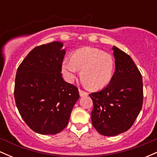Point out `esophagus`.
I'll return each instance as SVG.
<instances>
[{
    "label": "esophagus",
    "instance_id": "esophagus-1",
    "mask_svg": "<svg viewBox=\"0 0 157 157\" xmlns=\"http://www.w3.org/2000/svg\"><path fill=\"white\" fill-rule=\"evenodd\" d=\"M79 92H80V97H86L89 94H88L86 91H82V89H79Z\"/></svg>",
    "mask_w": 157,
    "mask_h": 157
}]
</instances>
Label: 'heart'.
<instances>
[{"mask_svg": "<svg viewBox=\"0 0 157 157\" xmlns=\"http://www.w3.org/2000/svg\"><path fill=\"white\" fill-rule=\"evenodd\" d=\"M63 73L68 81L76 78L78 69L86 86L92 89H101L111 82L114 69V61L111 55L97 48H80L65 59L62 65Z\"/></svg>", "mask_w": 157, "mask_h": 157, "instance_id": "1", "label": "heart"}]
</instances>
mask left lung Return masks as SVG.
<instances>
[{
    "label": "left lung",
    "mask_w": 157,
    "mask_h": 157,
    "mask_svg": "<svg viewBox=\"0 0 157 157\" xmlns=\"http://www.w3.org/2000/svg\"><path fill=\"white\" fill-rule=\"evenodd\" d=\"M115 72L107 86L89 94L94 128L112 136L128 131L134 123L143 102V83L140 70L128 55L113 46Z\"/></svg>",
    "instance_id": "1"
}]
</instances>
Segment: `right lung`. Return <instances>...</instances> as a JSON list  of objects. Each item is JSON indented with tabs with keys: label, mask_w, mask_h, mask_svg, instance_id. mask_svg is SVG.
Here are the masks:
<instances>
[{
	"label": "right lung",
	"mask_w": 157,
	"mask_h": 157,
	"mask_svg": "<svg viewBox=\"0 0 157 157\" xmlns=\"http://www.w3.org/2000/svg\"><path fill=\"white\" fill-rule=\"evenodd\" d=\"M63 44L52 42L36 46L17 70L15 103L26 125L40 134H56L68 123L80 97L77 87L63 80Z\"/></svg>",
	"instance_id": "right-lung-1"
}]
</instances>
